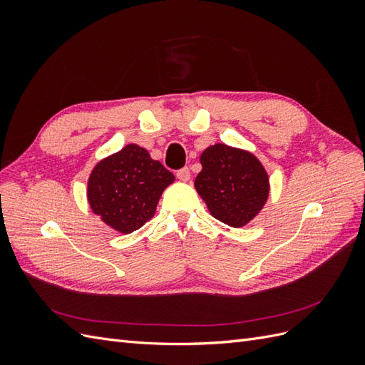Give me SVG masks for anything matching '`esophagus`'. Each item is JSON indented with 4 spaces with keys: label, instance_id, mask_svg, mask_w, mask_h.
Here are the masks:
<instances>
[{
    "label": "esophagus",
    "instance_id": "34e87169",
    "mask_svg": "<svg viewBox=\"0 0 365 365\" xmlns=\"http://www.w3.org/2000/svg\"><path fill=\"white\" fill-rule=\"evenodd\" d=\"M176 176H178L180 181H189L190 180V170L189 168H182L178 172H176Z\"/></svg>",
    "mask_w": 365,
    "mask_h": 365
}]
</instances>
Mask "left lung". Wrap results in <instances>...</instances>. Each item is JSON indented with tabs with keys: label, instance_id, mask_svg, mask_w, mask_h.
<instances>
[{
	"label": "left lung",
	"instance_id": "1",
	"mask_svg": "<svg viewBox=\"0 0 365 365\" xmlns=\"http://www.w3.org/2000/svg\"><path fill=\"white\" fill-rule=\"evenodd\" d=\"M202 170L195 187L210 213L230 227H244L268 200L269 180L262 163L250 152L217 145L201 155Z\"/></svg>",
	"mask_w": 365,
	"mask_h": 365
}]
</instances>
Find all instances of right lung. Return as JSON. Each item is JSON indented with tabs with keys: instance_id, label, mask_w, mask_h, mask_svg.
<instances>
[{
	"instance_id": "obj_1",
	"label": "right lung",
	"mask_w": 365,
	"mask_h": 365,
	"mask_svg": "<svg viewBox=\"0 0 365 365\" xmlns=\"http://www.w3.org/2000/svg\"><path fill=\"white\" fill-rule=\"evenodd\" d=\"M173 180V173L146 149L128 145L96 165L88 181V201L105 224L128 235L153 216L163 190Z\"/></svg>"
}]
</instances>
